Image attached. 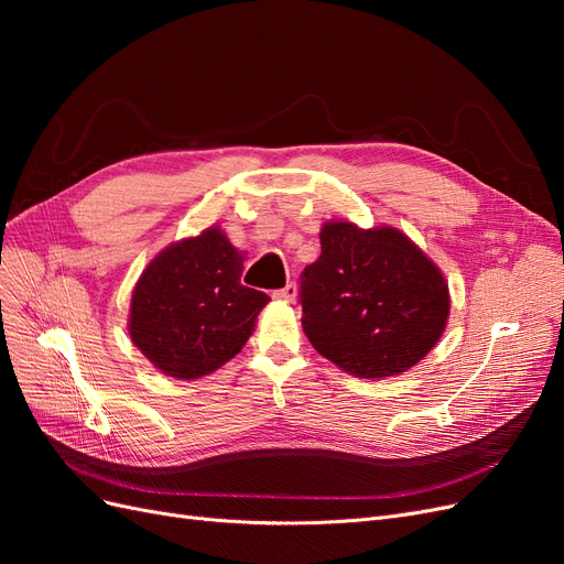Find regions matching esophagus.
<instances>
[{"label": "esophagus", "mask_w": 564, "mask_h": 564, "mask_svg": "<svg viewBox=\"0 0 564 564\" xmlns=\"http://www.w3.org/2000/svg\"><path fill=\"white\" fill-rule=\"evenodd\" d=\"M272 296H275L278 301H286V303H292V301L296 299V284H286L284 289H278V292L272 294Z\"/></svg>", "instance_id": "1"}]
</instances>
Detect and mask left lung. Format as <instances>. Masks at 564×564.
<instances>
[{
    "instance_id": "1",
    "label": "left lung",
    "mask_w": 564,
    "mask_h": 564,
    "mask_svg": "<svg viewBox=\"0 0 564 564\" xmlns=\"http://www.w3.org/2000/svg\"><path fill=\"white\" fill-rule=\"evenodd\" d=\"M322 253L301 275L303 332L313 348L360 379L414 367L447 327L449 286L404 232L329 220Z\"/></svg>"
}]
</instances>
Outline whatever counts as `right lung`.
I'll list each match as a JSON object with an SVG mask.
<instances>
[{
    "mask_svg": "<svg viewBox=\"0 0 564 564\" xmlns=\"http://www.w3.org/2000/svg\"><path fill=\"white\" fill-rule=\"evenodd\" d=\"M245 256L212 226L169 245L135 282L129 336L166 377L193 381L242 350L270 301L240 282Z\"/></svg>",
    "mask_w": 564,
    "mask_h": 564,
    "instance_id": "obj_1",
    "label": "right lung"
}]
</instances>
